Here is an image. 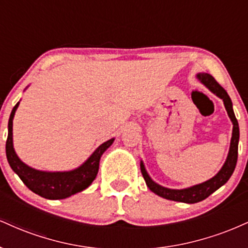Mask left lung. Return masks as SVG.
Masks as SVG:
<instances>
[{"mask_svg":"<svg viewBox=\"0 0 248 248\" xmlns=\"http://www.w3.org/2000/svg\"><path fill=\"white\" fill-rule=\"evenodd\" d=\"M196 78H197L198 80L210 91V92H212L213 94H216L218 98H220L221 100H223L227 115H229L230 120H231L233 124L232 138L231 143H230L229 154H227L226 161H225L221 169L219 170L212 178L207 179V181L203 182V183L196 184V186L189 187H184V189H170V187L162 186L158 183H156L155 181H153V178L150 177L149 173L147 172L143 161H141L140 163L141 172L142 175H143L144 181H146L147 186L149 187L154 193H156V195L160 196L162 198L169 199V201L181 202V203L186 204H193L198 203V202L201 201H204V199L209 197L211 193L215 192L216 190H218L219 187L223 186L232 176L238 160L239 124L237 119H235L234 112H233V105L231 98L227 94L226 91H225L224 88L216 81V79L213 78L211 75H209V73H197V75H196Z\"/></svg>","mask_w":248,"mask_h":248,"instance_id":"obj_1","label":"left lung"}]
</instances>
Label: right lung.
I'll list each match as a JSON object with an SVG mask.
<instances>
[{"label":"right lung","mask_w":248,"mask_h":248,"mask_svg":"<svg viewBox=\"0 0 248 248\" xmlns=\"http://www.w3.org/2000/svg\"><path fill=\"white\" fill-rule=\"evenodd\" d=\"M19 102L11 110L8 122V139L5 143V154L14 172L18 175L22 182L32 192L46 199H64L87 189L96 177L99 162L106 150L113 144L115 139H110L100 144L92 155L81 166L69 171H44L37 170L25 164L17 156L13 141V120Z\"/></svg>","instance_id":"obj_1"}]
</instances>
